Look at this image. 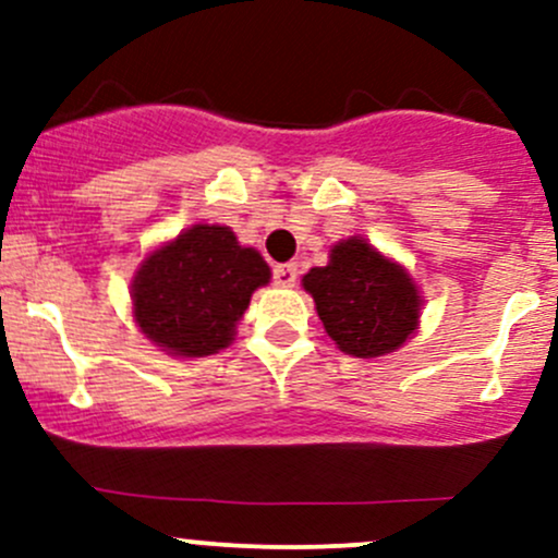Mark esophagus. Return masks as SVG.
I'll use <instances>...</instances> for the list:
<instances>
[{"label":"esophagus","mask_w":558,"mask_h":558,"mask_svg":"<svg viewBox=\"0 0 558 558\" xmlns=\"http://www.w3.org/2000/svg\"><path fill=\"white\" fill-rule=\"evenodd\" d=\"M272 280H275V286H283V289L294 286L296 283V264H275Z\"/></svg>","instance_id":"34e87169"}]
</instances>
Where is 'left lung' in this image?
<instances>
[{"mask_svg":"<svg viewBox=\"0 0 558 558\" xmlns=\"http://www.w3.org/2000/svg\"><path fill=\"white\" fill-rule=\"evenodd\" d=\"M302 286L326 335L348 356H386L418 329L421 296L413 278L362 238L331 247L329 264L313 267Z\"/></svg>","mask_w":558,"mask_h":558,"instance_id":"left-lung-1","label":"left lung"}]
</instances>
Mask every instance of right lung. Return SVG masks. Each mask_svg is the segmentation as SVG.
<instances>
[{
  "instance_id": "obj_1",
  "label": "right lung",
  "mask_w": 558,
  "mask_h": 558,
  "mask_svg": "<svg viewBox=\"0 0 558 558\" xmlns=\"http://www.w3.org/2000/svg\"><path fill=\"white\" fill-rule=\"evenodd\" d=\"M269 275L262 253L240 245L232 229L194 223L140 264L132 280L134 320L172 356H210L234 340L251 294Z\"/></svg>"
}]
</instances>
